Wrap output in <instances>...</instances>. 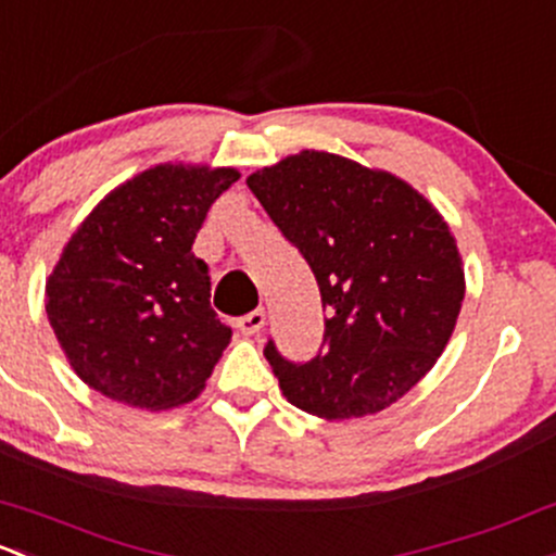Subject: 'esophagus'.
Masks as SVG:
<instances>
[{"label": "esophagus", "mask_w": 556, "mask_h": 556, "mask_svg": "<svg viewBox=\"0 0 556 556\" xmlns=\"http://www.w3.org/2000/svg\"><path fill=\"white\" fill-rule=\"evenodd\" d=\"M266 325V312L263 308H255V312L244 314V317L237 319V327L244 332V336H255V332L263 330Z\"/></svg>", "instance_id": "obj_1"}]
</instances>
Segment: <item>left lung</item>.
<instances>
[{
  "mask_svg": "<svg viewBox=\"0 0 556 556\" xmlns=\"http://www.w3.org/2000/svg\"><path fill=\"white\" fill-rule=\"evenodd\" d=\"M248 186L312 266L330 314L314 359L263 349L282 394L327 420L394 405L445 352L464 303L450 226L402 178L327 151L263 167Z\"/></svg>",
  "mask_w": 556,
  "mask_h": 556,
  "instance_id": "1",
  "label": "left lung"
}]
</instances>
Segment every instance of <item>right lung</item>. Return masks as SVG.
Returning <instances> with one entry per match:
<instances>
[{
    "label": "right lung",
    "instance_id": "obj_1",
    "mask_svg": "<svg viewBox=\"0 0 556 556\" xmlns=\"http://www.w3.org/2000/svg\"><path fill=\"white\" fill-rule=\"evenodd\" d=\"M233 167L156 165L81 220L47 279V319L90 389L146 410L191 402L231 341L191 253Z\"/></svg>",
    "mask_w": 556,
    "mask_h": 556
}]
</instances>
